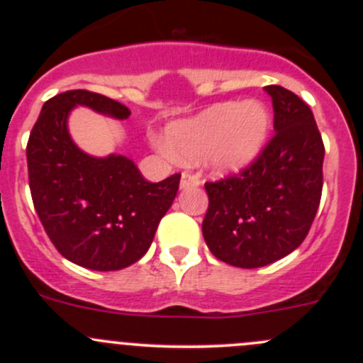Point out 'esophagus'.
<instances>
[{"label":"esophagus","instance_id":"esophagus-1","mask_svg":"<svg viewBox=\"0 0 363 363\" xmlns=\"http://www.w3.org/2000/svg\"><path fill=\"white\" fill-rule=\"evenodd\" d=\"M199 184H200V179L196 177V175L188 174V172H184V174L181 175V189L196 188Z\"/></svg>","mask_w":363,"mask_h":363}]
</instances>
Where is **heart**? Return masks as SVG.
<instances>
[{
    "instance_id": "obj_1",
    "label": "heart",
    "mask_w": 363,
    "mask_h": 363,
    "mask_svg": "<svg viewBox=\"0 0 363 363\" xmlns=\"http://www.w3.org/2000/svg\"><path fill=\"white\" fill-rule=\"evenodd\" d=\"M272 128L269 107L259 100L223 101L191 117L172 121L155 145L163 155L200 161L218 175L247 170L262 156Z\"/></svg>"
}]
</instances>
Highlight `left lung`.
Listing matches in <instances>:
<instances>
[{
    "instance_id": "1",
    "label": "left lung",
    "mask_w": 363,
    "mask_h": 363,
    "mask_svg": "<svg viewBox=\"0 0 363 363\" xmlns=\"http://www.w3.org/2000/svg\"><path fill=\"white\" fill-rule=\"evenodd\" d=\"M272 98L274 135L247 170L207 182L202 223L212 255L228 265L258 269L295 251L316 216L325 147L306 101L281 86Z\"/></svg>"
}]
</instances>
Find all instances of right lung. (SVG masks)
Listing matches in <instances>:
<instances>
[{"label": "right lung", "instance_id": "right-lung-1", "mask_svg": "<svg viewBox=\"0 0 363 363\" xmlns=\"http://www.w3.org/2000/svg\"><path fill=\"white\" fill-rule=\"evenodd\" d=\"M77 107L119 121L131 113L119 101L86 89L45 101L26 147L33 203L65 258L91 270H121L151 247L181 175L149 182L126 156L84 152L68 130Z\"/></svg>", "mask_w": 363, "mask_h": 363}]
</instances>
